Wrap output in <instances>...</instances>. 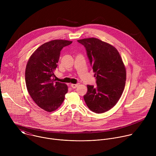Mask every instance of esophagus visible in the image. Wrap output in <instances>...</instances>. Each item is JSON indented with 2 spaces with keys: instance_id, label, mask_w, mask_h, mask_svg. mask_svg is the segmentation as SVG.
Here are the masks:
<instances>
[{
  "instance_id": "34e87169",
  "label": "esophagus",
  "mask_w": 156,
  "mask_h": 156,
  "mask_svg": "<svg viewBox=\"0 0 156 156\" xmlns=\"http://www.w3.org/2000/svg\"><path fill=\"white\" fill-rule=\"evenodd\" d=\"M78 86V84H71V87L72 88H76V87H77Z\"/></svg>"
}]
</instances>
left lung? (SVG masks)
Returning a JSON list of instances; mask_svg holds the SVG:
<instances>
[{
    "label": "left lung",
    "mask_w": 156,
    "mask_h": 156,
    "mask_svg": "<svg viewBox=\"0 0 156 156\" xmlns=\"http://www.w3.org/2000/svg\"><path fill=\"white\" fill-rule=\"evenodd\" d=\"M85 47L93 66L97 86L87 85L84 101L93 112L101 114L114 107L123 92L126 69L117 49L111 44L91 37L78 40Z\"/></svg>",
    "instance_id": "obj_1"
}]
</instances>
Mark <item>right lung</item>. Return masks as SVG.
I'll return each mask as SVG.
<instances>
[{"label": "right lung", "instance_id": "1", "mask_svg": "<svg viewBox=\"0 0 156 156\" xmlns=\"http://www.w3.org/2000/svg\"><path fill=\"white\" fill-rule=\"evenodd\" d=\"M72 41L55 39L39 46L30 57L25 70V82L29 94L41 108L51 112L62 104L68 86L55 81L54 73L60 51Z\"/></svg>", "mask_w": 156, "mask_h": 156}]
</instances>
